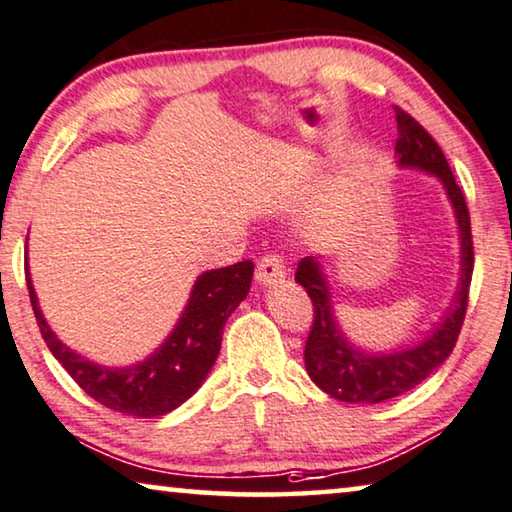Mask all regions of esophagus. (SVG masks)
Returning <instances> with one entry per match:
<instances>
[{
  "instance_id": "34e87169",
  "label": "esophagus",
  "mask_w": 512,
  "mask_h": 512,
  "mask_svg": "<svg viewBox=\"0 0 512 512\" xmlns=\"http://www.w3.org/2000/svg\"><path fill=\"white\" fill-rule=\"evenodd\" d=\"M255 280L262 287H276L278 282L285 280V264H282V259L278 255H266L259 259Z\"/></svg>"
}]
</instances>
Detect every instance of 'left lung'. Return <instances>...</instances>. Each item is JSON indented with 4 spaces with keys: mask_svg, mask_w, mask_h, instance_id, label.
I'll return each mask as SVG.
<instances>
[{
    "mask_svg": "<svg viewBox=\"0 0 512 512\" xmlns=\"http://www.w3.org/2000/svg\"><path fill=\"white\" fill-rule=\"evenodd\" d=\"M398 140H395V163L400 170H416L437 179L453 207L457 234H460V271L453 299L448 303L432 329L409 345L370 352L358 347L342 331L335 317L331 282L319 257H303L296 269V282L308 292L315 322L305 342V370L310 379L326 395L349 404H377L411 391L437 372L451 356L457 335H460L471 271H474V243H471V223L467 202L460 186L455 183L446 156L430 133L407 112L395 108Z\"/></svg>",
    "mask_w": 512,
    "mask_h": 512,
    "instance_id": "left-lung-1",
    "label": "left lung"
}]
</instances>
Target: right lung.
Segmentation results:
<instances>
[{
  "label": "right lung",
  "instance_id": "add662e5",
  "mask_svg": "<svg viewBox=\"0 0 512 512\" xmlns=\"http://www.w3.org/2000/svg\"><path fill=\"white\" fill-rule=\"evenodd\" d=\"M253 262L211 269L197 276L174 329L160 345L131 365H103L64 345L38 305L27 266L29 299L45 345L78 386L103 407L137 418L165 416L193 398L220 354L225 322L248 296Z\"/></svg>",
  "mask_w": 512,
  "mask_h": 512
}]
</instances>
